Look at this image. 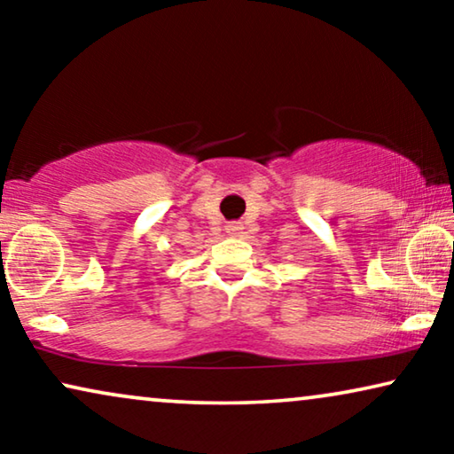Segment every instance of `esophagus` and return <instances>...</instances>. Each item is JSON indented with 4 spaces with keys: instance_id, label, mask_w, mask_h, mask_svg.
Returning a JSON list of instances; mask_svg holds the SVG:
<instances>
[{
    "instance_id": "obj_1",
    "label": "esophagus",
    "mask_w": 454,
    "mask_h": 454,
    "mask_svg": "<svg viewBox=\"0 0 454 454\" xmlns=\"http://www.w3.org/2000/svg\"><path fill=\"white\" fill-rule=\"evenodd\" d=\"M241 229H244V227H241L239 223H231V225H227V233H231V235H239V233H241Z\"/></svg>"
}]
</instances>
